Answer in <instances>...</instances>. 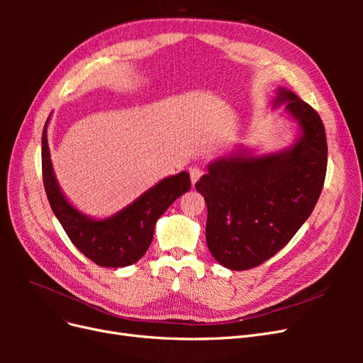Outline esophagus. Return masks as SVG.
Instances as JSON below:
<instances>
[{
  "label": "esophagus",
  "mask_w": 363,
  "mask_h": 363,
  "mask_svg": "<svg viewBox=\"0 0 363 363\" xmlns=\"http://www.w3.org/2000/svg\"><path fill=\"white\" fill-rule=\"evenodd\" d=\"M189 174H191V182H192V184H195L196 182L200 180V177L203 175V171L200 169V168H191V171H189Z\"/></svg>",
  "instance_id": "obj_1"
}]
</instances>
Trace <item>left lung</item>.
I'll use <instances>...</instances> for the list:
<instances>
[{
  "label": "left lung",
  "instance_id": "obj_1",
  "mask_svg": "<svg viewBox=\"0 0 363 363\" xmlns=\"http://www.w3.org/2000/svg\"><path fill=\"white\" fill-rule=\"evenodd\" d=\"M298 121L301 138L280 155L232 156L195 183L206 200V240L223 267L244 271L279 252L311 216L327 171L324 124L312 106L280 89L276 104Z\"/></svg>",
  "mask_w": 363,
  "mask_h": 363
}]
</instances>
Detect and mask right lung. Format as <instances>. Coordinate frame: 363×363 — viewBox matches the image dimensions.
<instances>
[{
  "instance_id": "right-lung-1",
  "label": "right lung",
  "mask_w": 363,
  "mask_h": 363,
  "mask_svg": "<svg viewBox=\"0 0 363 363\" xmlns=\"http://www.w3.org/2000/svg\"><path fill=\"white\" fill-rule=\"evenodd\" d=\"M47 123L42 131V180L54 215L75 248L96 265L107 268L133 265L151 245L157 219L182 194L189 191V174L183 171L164 179L115 216L94 221L75 211L59 189L50 160Z\"/></svg>"
}]
</instances>
